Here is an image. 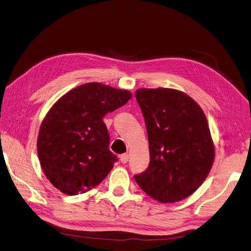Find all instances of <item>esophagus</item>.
Here are the masks:
<instances>
[{"mask_svg":"<svg viewBox=\"0 0 251 251\" xmlns=\"http://www.w3.org/2000/svg\"><path fill=\"white\" fill-rule=\"evenodd\" d=\"M120 162L122 163V164H126L127 162H129V154L127 153H124V154H121L120 155Z\"/></svg>","mask_w":251,"mask_h":251,"instance_id":"obj_1","label":"esophagus"}]
</instances>
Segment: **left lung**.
I'll return each mask as SVG.
<instances>
[{
	"label": "left lung",
	"instance_id": "8db88e82",
	"mask_svg": "<svg viewBox=\"0 0 251 251\" xmlns=\"http://www.w3.org/2000/svg\"><path fill=\"white\" fill-rule=\"evenodd\" d=\"M135 97L148 133L150 163L134 178L162 203L185 199L206 179L215 157L205 115L176 89L140 88Z\"/></svg>",
	"mask_w": 251,
	"mask_h": 251
}]
</instances>
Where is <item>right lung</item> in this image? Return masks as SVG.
I'll return each mask as SVG.
<instances>
[{"label":"right lung","mask_w":251,"mask_h":251,"mask_svg":"<svg viewBox=\"0 0 251 251\" xmlns=\"http://www.w3.org/2000/svg\"><path fill=\"white\" fill-rule=\"evenodd\" d=\"M131 98L130 91L93 82L54 103L40 126L37 152L46 176L60 192L86 193L111 172L117 156L109 151L103 117Z\"/></svg>","instance_id":"1"}]
</instances>
